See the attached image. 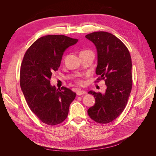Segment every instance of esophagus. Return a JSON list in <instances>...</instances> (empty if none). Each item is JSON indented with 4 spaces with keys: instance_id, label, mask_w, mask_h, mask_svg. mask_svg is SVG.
Returning a JSON list of instances; mask_svg holds the SVG:
<instances>
[{
    "instance_id": "obj_1",
    "label": "esophagus",
    "mask_w": 156,
    "mask_h": 156,
    "mask_svg": "<svg viewBox=\"0 0 156 156\" xmlns=\"http://www.w3.org/2000/svg\"><path fill=\"white\" fill-rule=\"evenodd\" d=\"M87 92L84 91V90H79L77 91V94L78 96H81V95H83V94H85Z\"/></svg>"
}]
</instances>
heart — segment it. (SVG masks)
Here are the masks:
<instances>
[{"label": "heart", "instance_id": "b5f03b06", "mask_svg": "<svg viewBox=\"0 0 156 156\" xmlns=\"http://www.w3.org/2000/svg\"><path fill=\"white\" fill-rule=\"evenodd\" d=\"M77 83L79 84H83V81H81V80H77Z\"/></svg>", "mask_w": 156, "mask_h": 156}]
</instances>
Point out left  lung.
Wrapping results in <instances>:
<instances>
[{
    "label": "left lung",
    "mask_w": 156,
    "mask_h": 156,
    "mask_svg": "<svg viewBox=\"0 0 156 156\" xmlns=\"http://www.w3.org/2000/svg\"><path fill=\"white\" fill-rule=\"evenodd\" d=\"M96 45L100 75L96 82L103 79L106 92L89 91L96 103L88 108L90 119L99 124H107L116 119L127 105L132 88L131 58L127 47L115 35L107 32H95L86 35Z\"/></svg>",
    "instance_id": "obj_1"
}]
</instances>
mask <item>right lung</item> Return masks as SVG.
Segmentation results:
<instances>
[{
	"label": "right lung",
	"instance_id": "obj_1",
	"mask_svg": "<svg viewBox=\"0 0 156 156\" xmlns=\"http://www.w3.org/2000/svg\"><path fill=\"white\" fill-rule=\"evenodd\" d=\"M78 41L64 35L40 37L27 49L20 69V86L30 110L43 123L55 126L66 119L76 96L70 89H56L50 84L65 50Z\"/></svg>",
	"mask_w": 156,
	"mask_h": 156
}]
</instances>
